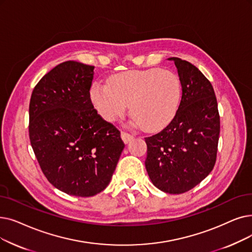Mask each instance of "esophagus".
<instances>
[{
	"instance_id": "1",
	"label": "esophagus",
	"mask_w": 252,
	"mask_h": 252,
	"mask_svg": "<svg viewBox=\"0 0 252 252\" xmlns=\"http://www.w3.org/2000/svg\"><path fill=\"white\" fill-rule=\"evenodd\" d=\"M122 139L124 140L125 143H128L129 141H132L134 139V135L129 134L127 132H125V130H123L122 132Z\"/></svg>"
}]
</instances>
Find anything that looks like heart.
Listing matches in <instances>:
<instances>
[{
    "label": "heart",
    "mask_w": 252,
    "mask_h": 252,
    "mask_svg": "<svg viewBox=\"0 0 252 252\" xmlns=\"http://www.w3.org/2000/svg\"><path fill=\"white\" fill-rule=\"evenodd\" d=\"M107 83H94L91 100L107 122L124 116L130 105L135 123L148 132L168 126L176 115L182 95L181 81L170 70L151 68L115 74Z\"/></svg>",
    "instance_id": "b5f03b06"
}]
</instances>
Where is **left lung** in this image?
Wrapping results in <instances>:
<instances>
[{"label":"left lung","instance_id":"obj_1","mask_svg":"<svg viewBox=\"0 0 252 252\" xmlns=\"http://www.w3.org/2000/svg\"><path fill=\"white\" fill-rule=\"evenodd\" d=\"M178 70L182 95L176 115L159 133L145 138V167L156 187L178 194L193 189L212 171L220 118L213 86L189 62L171 58Z\"/></svg>","mask_w":252,"mask_h":252}]
</instances>
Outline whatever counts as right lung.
Returning <instances> with one entry per match:
<instances>
[{
  "label": "right lung",
  "mask_w": 252,
  "mask_h": 252,
  "mask_svg": "<svg viewBox=\"0 0 252 252\" xmlns=\"http://www.w3.org/2000/svg\"><path fill=\"white\" fill-rule=\"evenodd\" d=\"M94 65L68 61L42 77L30 101L29 135L40 168L75 196L104 190L125 148L120 132L94 108Z\"/></svg>",
  "instance_id": "obj_1"
}]
</instances>
